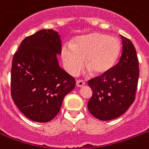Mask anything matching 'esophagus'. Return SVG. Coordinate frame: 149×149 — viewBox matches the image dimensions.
<instances>
[{"label":"esophagus","instance_id":"esophagus-1","mask_svg":"<svg viewBox=\"0 0 149 149\" xmlns=\"http://www.w3.org/2000/svg\"><path fill=\"white\" fill-rule=\"evenodd\" d=\"M76 84H77V87H81L83 86H84L85 83L83 81V80H77V82H76Z\"/></svg>","mask_w":149,"mask_h":149}]
</instances>
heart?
<instances>
[{
	"instance_id": "b5f03b06",
	"label": "heart",
	"mask_w": 149,
	"mask_h": 149,
	"mask_svg": "<svg viewBox=\"0 0 149 149\" xmlns=\"http://www.w3.org/2000/svg\"><path fill=\"white\" fill-rule=\"evenodd\" d=\"M121 51V43L116 37L92 33L76 38L73 45L65 43L61 55L65 70L72 76L79 73L85 65L88 72L104 75L112 70Z\"/></svg>"
}]
</instances>
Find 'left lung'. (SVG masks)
I'll return each mask as SVG.
<instances>
[{
  "instance_id": "obj_1",
  "label": "left lung",
  "mask_w": 149,
  "mask_h": 149,
  "mask_svg": "<svg viewBox=\"0 0 149 149\" xmlns=\"http://www.w3.org/2000/svg\"><path fill=\"white\" fill-rule=\"evenodd\" d=\"M122 54L109 72L90 79L92 97L87 109L100 120H111L123 115L134 101L138 87V59L134 44L121 36Z\"/></svg>"
}]
</instances>
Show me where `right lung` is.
Wrapping results in <instances>:
<instances>
[{"mask_svg":"<svg viewBox=\"0 0 149 149\" xmlns=\"http://www.w3.org/2000/svg\"><path fill=\"white\" fill-rule=\"evenodd\" d=\"M62 43L58 33L41 29L26 37L14 54L11 72V97L28 119L53 120L76 81L58 65Z\"/></svg>","mask_w":149,"mask_h":149,"instance_id":"right-lung-1","label":"right lung"}]
</instances>
